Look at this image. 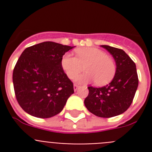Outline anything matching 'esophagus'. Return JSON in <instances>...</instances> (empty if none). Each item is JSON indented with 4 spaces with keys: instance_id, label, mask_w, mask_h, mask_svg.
Here are the masks:
<instances>
[{
    "instance_id": "1",
    "label": "esophagus",
    "mask_w": 152,
    "mask_h": 152,
    "mask_svg": "<svg viewBox=\"0 0 152 152\" xmlns=\"http://www.w3.org/2000/svg\"><path fill=\"white\" fill-rule=\"evenodd\" d=\"M78 88H79V86L77 85V84H74V90H75V91H77Z\"/></svg>"
}]
</instances>
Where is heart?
Returning <instances> with one entry per match:
<instances>
[{
  "mask_svg": "<svg viewBox=\"0 0 152 152\" xmlns=\"http://www.w3.org/2000/svg\"><path fill=\"white\" fill-rule=\"evenodd\" d=\"M77 57L65 54L61 59V67L70 79H74L82 72L85 66L86 73L76 78L80 84L96 81L99 86L110 82L116 74L114 61L105 52L94 47L82 48L76 51Z\"/></svg>",
  "mask_w": 152,
  "mask_h": 152,
  "instance_id": "b5f03b06",
  "label": "heart"
}]
</instances>
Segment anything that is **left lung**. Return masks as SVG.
<instances>
[{
    "label": "left lung",
    "mask_w": 152,
    "mask_h": 152,
    "mask_svg": "<svg viewBox=\"0 0 152 152\" xmlns=\"http://www.w3.org/2000/svg\"><path fill=\"white\" fill-rule=\"evenodd\" d=\"M107 49L116 61V74L110 83L102 88L88 87L84 100L86 108L95 116L110 118L123 113L133 100L139 85L136 66L123 49L107 45Z\"/></svg>",
    "instance_id": "left-lung-1"
}]
</instances>
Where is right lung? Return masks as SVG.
Segmentation results:
<instances>
[{
  "instance_id": "obj_1",
  "label": "right lung",
  "mask_w": 152,
  "mask_h": 152,
  "mask_svg": "<svg viewBox=\"0 0 152 152\" xmlns=\"http://www.w3.org/2000/svg\"><path fill=\"white\" fill-rule=\"evenodd\" d=\"M73 48L44 42L23 52L13 69V83L17 102L25 112L45 119L62 110L74 87L63 71L61 59Z\"/></svg>"
}]
</instances>
